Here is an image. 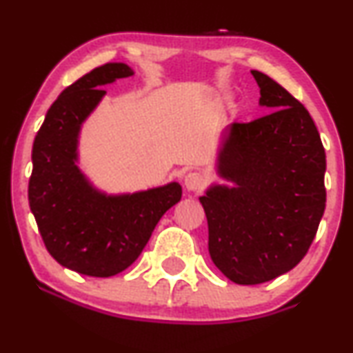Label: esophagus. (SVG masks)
<instances>
[{"label": "esophagus", "mask_w": 353, "mask_h": 353, "mask_svg": "<svg viewBox=\"0 0 353 353\" xmlns=\"http://www.w3.org/2000/svg\"><path fill=\"white\" fill-rule=\"evenodd\" d=\"M205 184V177L201 172H189L184 177V185L189 190H199L202 189V185Z\"/></svg>", "instance_id": "1"}]
</instances>
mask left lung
<instances>
[{"label":"left lung","instance_id":"8db88e82","mask_svg":"<svg viewBox=\"0 0 353 353\" xmlns=\"http://www.w3.org/2000/svg\"><path fill=\"white\" fill-rule=\"evenodd\" d=\"M260 105L274 112L232 123L217 174L199 197L209 225V253L236 284L271 281L303 260L325 209V151L311 114L268 75L252 70Z\"/></svg>","mask_w":353,"mask_h":353}]
</instances>
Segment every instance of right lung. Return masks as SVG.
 Segmentation results:
<instances>
[{
  "instance_id": "obj_1",
  "label": "right lung",
  "mask_w": 353,
  "mask_h": 353,
  "mask_svg": "<svg viewBox=\"0 0 353 353\" xmlns=\"http://www.w3.org/2000/svg\"><path fill=\"white\" fill-rule=\"evenodd\" d=\"M133 74L123 62L85 74L50 105L32 144L29 207L46 248L65 268L95 278L114 276L134 263L159 219L182 195L177 182L107 194L80 171V130L107 93L100 87Z\"/></svg>"
}]
</instances>
